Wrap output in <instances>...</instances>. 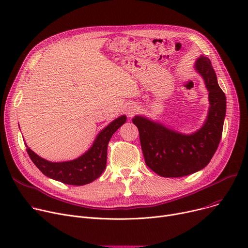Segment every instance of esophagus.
I'll use <instances>...</instances> for the list:
<instances>
[{
    "label": "esophagus",
    "instance_id": "1",
    "mask_svg": "<svg viewBox=\"0 0 248 248\" xmlns=\"http://www.w3.org/2000/svg\"><path fill=\"white\" fill-rule=\"evenodd\" d=\"M137 111H138V108H137L136 106H134V104H128L127 108H126V113L129 117H132L133 115H135Z\"/></svg>",
    "mask_w": 248,
    "mask_h": 248
}]
</instances>
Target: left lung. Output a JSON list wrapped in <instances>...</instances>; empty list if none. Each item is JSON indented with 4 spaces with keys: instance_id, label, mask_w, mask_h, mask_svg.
I'll return each instance as SVG.
<instances>
[{
    "instance_id": "8db88e82",
    "label": "left lung",
    "mask_w": 248,
    "mask_h": 248,
    "mask_svg": "<svg viewBox=\"0 0 248 248\" xmlns=\"http://www.w3.org/2000/svg\"><path fill=\"white\" fill-rule=\"evenodd\" d=\"M194 68L203 78L210 103L205 123L197 132L185 135L146 116L133 119L139 128L145 162L162 177H184L202 170L211 161L222 136L226 96L209 58L201 55Z\"/></svg>"
}]
</instances>
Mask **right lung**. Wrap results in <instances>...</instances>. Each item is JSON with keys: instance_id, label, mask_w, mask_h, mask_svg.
<instances>
[{"instance_id": "right-lung-1", "label": "right lung", "mask_w": 248, "mask_h": 248, "mask_svg": "<svg viewBox=\"0 0 248 248\" xmlns=\"http://www.w3.org/2000/svg\"><path fill=\"white\" fill-rule=\"evenodd\" d=\"M125 121V115H121L112 121L100 131L89 150L72 161L50 162L35 154L27 145L26 150L35 166L48 178L67 185H86L103 173L107 167L108 141Z\"/></svg>"}]
</instances>
